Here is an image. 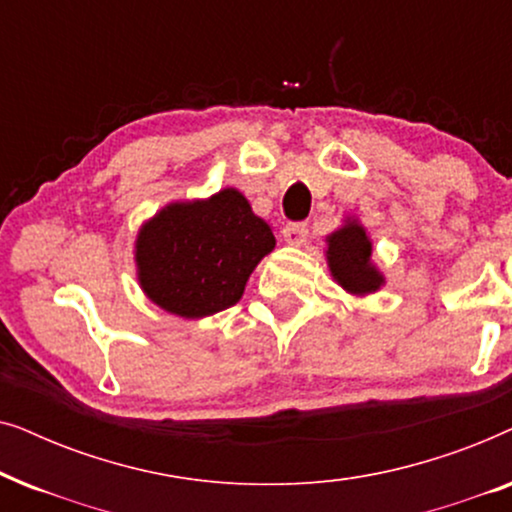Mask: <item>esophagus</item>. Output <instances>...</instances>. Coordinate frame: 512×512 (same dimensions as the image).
Here are the masks:
<instances>
[{"mask_svg":"<svg viewBox=\"0 0 512 512\" xmlns=\"http://www.w3.org/2000/svg\"><path fill=\"white\" fill-rule=\"evenodd\" d=\"M282 235H284L286 244H291V247H300V244H303L305 237H307V223H303V221H289L284 226Z\"/></svg>","mask_w":512,"mask_h":512,"instance_id":"esophagus-1","label":"esophagus"}]
</instances>
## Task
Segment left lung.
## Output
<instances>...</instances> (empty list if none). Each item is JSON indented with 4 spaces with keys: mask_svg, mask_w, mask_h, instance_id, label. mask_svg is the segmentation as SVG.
<instances>
[{
    "mask_svg": "<svg viewBox=\"0 0 512 512\" xmlns=\"http://www.w3.org/2000/svg\"><path fill=\"white\" fill-rule=\"evenodd\" d=\"M326 261L335 282L354 296H368L384 284V275L373 265V242L356 219L326 237Z\"/></svg>",
    "mask_w": 512,
    "mask_h": 512,
    "instance_id": "8db88e82",
    "label": "left lung"
}]
</instances>
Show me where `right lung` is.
<instances>
[{
  "label": "right lung",
  "mask_w": 512,
  "mask_h": 512,
  "mask_svg": "<svg viewBox=\"0 0 512 512\" xmlns=\"http://www.w3.org/2000/svg\"><path fill=\"white\" fill-rule=\"evenodd\" d=\"M272 249L268 223L237 188H223L207 200L170 202L139 228L137 279L165 312L202 319L235 305Z\"/></svg>",
  "instance_id": "obj_1"
}]
</instances>
